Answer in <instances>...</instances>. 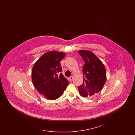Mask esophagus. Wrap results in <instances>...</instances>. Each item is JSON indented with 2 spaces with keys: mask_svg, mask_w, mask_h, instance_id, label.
<instances>
[{
  "mask_svg": "<svg viewBox=\"0 0 135 135\" xmlns=\"http://www.w3.org/2000/svg\"><path fill=\"white\" fill-rule=\"evenodd\" d=\"M73 77H72V76H70V77H69V80H70V81H72L73 80Z\"/></svg>",
  "mask_w": 135,
  "mask_h": 135,
  "instance_id": "esophagus-1",
  "label": "esophagus"
}]
</instances>
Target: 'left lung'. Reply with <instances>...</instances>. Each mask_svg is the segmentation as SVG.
Masks as SVG:
<instances>
[{
	"instance_id": "left-lung-1",
	"label": "left lung",
	"mask_w": 135,
	"mask_h": 135,
	"mask_svg": "<svg viewBox=\"0 0 135 135\" xmlns=\"http://www.w3.org/2000/svg\"><path fill=\"white\" fill-rule=\"evenodd\" d=\"M78 52L85 62L83 68L84 81L78 89L81 96L92 98L103 89L106 81V69L101 60L91 51L80 50Z\"/></svg>"
}]
</instances>
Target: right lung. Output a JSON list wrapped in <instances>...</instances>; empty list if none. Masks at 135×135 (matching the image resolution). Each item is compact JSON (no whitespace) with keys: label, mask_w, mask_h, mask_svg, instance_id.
I'll list each match as a JSON object with an SVG mask.
<instances>
[{"label":"right lung","mask_w":135,"mask_h":135,"mask_svg":"<svg viewBox=\"0 0 135 135\" xmlns=\"http://www.w3.org/2000/svg\"><path fill=\"white\" fill-rule=\"evenodd\" d=\"M65 55L59 51L46 52L33 67V84L39 93L48 99L53 100L59 98L69 83L62 73L60 64Z\"/></svg>","instance_id":"1"}]
</instances>
